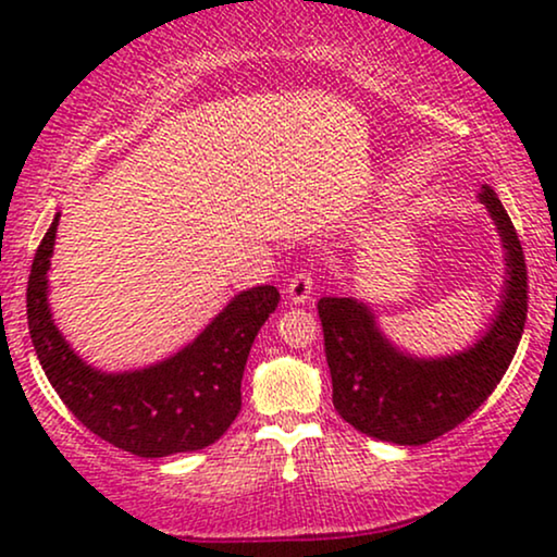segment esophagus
Listing matches in <instances>:
<instances>
[{"instance_id":"1","label":"esophagus","mask_w":557,"mask_h":557,"mask_svg":"<svg viewBox=\"0 0 557 557\" xmlns=\"http://www.w3.org/2000/svg\"><path fill=\"white\" fill-rule=\"evenodd\" d=\"M311 294H314V278H311V273H296V276L292 278V284L286 286L288 301L296 304V307L311 301Z\"/></svg>"}]
</instances>
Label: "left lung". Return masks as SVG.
Returning a JSON list of instances; mask_svg holds the SVG:
<instances>
[{
    "instance_id": "1",
    "label": "left lung",
    "mask_w": 557,
    "mask_h": 557,
    "mask_svg": "<svg viewBox=\"0 0 557 557\" xmlns=\"http://www.w3.org/2000/svg\"><path fill=\"white\" fill-rule=\"evenodd\" d=\"M484 205L505 250V284L490 324L469 347L423 357L395 345L377 314L355 296H322L317 304L337 413L364 436L421 446L444 436L490 398L522 339L528 319V271L520 238L490 185Z\"/></svg>"
}]
</instances>
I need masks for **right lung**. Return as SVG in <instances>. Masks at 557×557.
Instances as JSON below:
<instances>
[{"label":"right lung","instance_id":"1","mask_svg":"<svg viewBox=\"0 0 557 557\" xmlns=\"http://www.w3.org/2000/svg\"><path fill=\"white\" fill-rule=\"evenodd\" d=\"M60 212L27 281V324L37 360L73 416L116 448L159 459L215 444L240 413V383L253 339L278 307L273 286L235 294L177 352L136 370H101L63 337L50 307V258Z\"/></svg>","mask_w":557,"mask_h":557}]
</instances>
